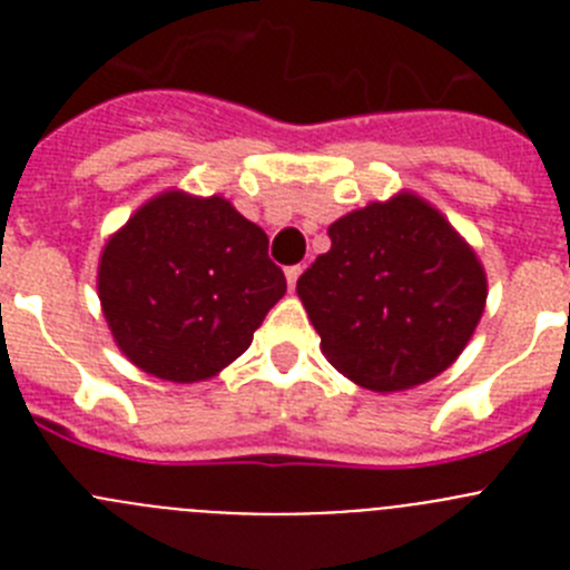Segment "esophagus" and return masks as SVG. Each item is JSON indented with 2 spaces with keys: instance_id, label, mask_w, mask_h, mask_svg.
Wrapping results in <instances>:
<instances>
[{
  "instance_id": "esophagus-1",
  "label": "esophagus",
  "mask_w": 570,
  "mask_h": 570,
  "mask_svg": "<svg viewBox=\"0 0 570 570\" xmlns=\"http://www.w3.org/2000/svg\"><path fill=\"white\" fill-rule=\"evenodd\" d=\"M299 274H302V265H291V268L285 271V279H288L291 291L296 288V279H299Z\"/></svg>"
}]
</instances>
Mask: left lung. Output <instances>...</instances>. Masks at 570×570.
Wrapping results in <instances>:
<instances>
[{
  "instance_id": "left-lung-1",
  "label": "left lung",
  "mask_w": 570,
  "mask_h": 570,
  "mask_svg": "<svg viewBox=\"0 0 570 570\" xmlns=\"http://www.w3.org/2000/svg\"><path fill=\"white\" fill-rule=\"evenodd\" d=\"M296 294L331 365L367 391L442 374L485 308V271L428 203L400 194L342 216Z\"/></svg>"
}]
</instances>
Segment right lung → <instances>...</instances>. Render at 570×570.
Segmentation results:
<instances>
[{"instance_id":"1","label":"right lung","mask_w":570,"mask_h":570,"mask_svg":"<svg viewBox=\"0 0 570 570\" xmlns=\"http://www.w3.org/2000/svg\"><path fill=\"white\" fill-rule=\"evenodd\" d=\"M285 288L265 230L219 196H156L99 262V299L116 345L170 382L208 380L245 354Z\"/></svg>"}]
</instances>
